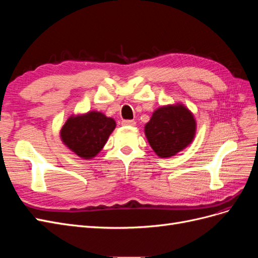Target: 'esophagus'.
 <instances>
[{
	"instance_id": "obj_1",
	"label": "esophagus",
	"mask_w": 258,
	"mask_h": 258,
	"mask_svg": "<svg viewBox=\"0 0 258 258\" xmlns=\"http://www.w3.org/2000/svg\"><path fill=\"white\" fill-rule=\"evenodd\" d=\"M121 123H122V126H131V127L136 126V121L132 119H123L121 121Z\"/></svg>"
}]
</instances>
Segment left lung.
Instances as JSON below:
<instances>
[{"label":"left lung","instance_id":"obj_1","mask_svg":"<svg viewBox=\"0 0 258 258\" xmlns=\"http://www.w3.org/2000/svg\"><path fill=\"white\" fill-rule=\"evenodd\" d=\"M196 131L192 114L181 104L159 107L145 126V136L159 157H171L188 145Z\"/></svg>","mask_w":258,"mask_h":258}]
</instances>
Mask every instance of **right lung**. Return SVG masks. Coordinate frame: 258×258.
I'll use <instances>...</instances> for the list:
<instances>
[{
	"mask_svg": "<svg viewBox=\"0 0 258 258\" xmlns=\"http://www.w3.org/2000/svg\"><path fill=\"white\" fill-rule=\"evenodd\" d=\"M116 123L99 112L70 117L61 129L63 143L76 155L89 159L102 150Z\"/></svg>",
	"mask_w": 258,
	"mask_h": 258,
	"instance_id": "obj_1",
	"label": "right lung"
}]
</instances>
